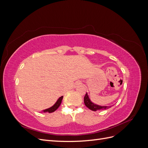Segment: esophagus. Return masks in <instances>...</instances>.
I'll return each mask as SVG.
<instances>
[{"label": "esophagus", "mask_w": 148, "mask_h": 148, "mask_svg": "<svg viewBox=\"0 0 148 148\" xmlns=\"http://www.w3.org/2000/svg\"><path fill=\"white\" fill-rule=\"evenodd\" d=\"M80 84H82V83H80V82H78L77 84H75V86L76 87H77V86H79V85H80Z\"/></svg>", "instance_id": "obj_1"}]
</instances>
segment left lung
I'll list each match as a JSON object with an SVG mask.
<instances>
[{"label": "left lung", "mask_w": 148, "mask_h": 148, "mask_svg": "<svg viewBox=\"0 0 148 148\" xmlns=\"http://www.w3.org/2000/svg\"><path fill=\"white\" fill-rule=\"evenodd\" d=\"M84 104L88 108H89L90 110L92 111H96L98 110H105L107 109H109L111 106H101L95 104V103L91 102V101L89 99V97L88 95V93H86V95H85L84 97Z\"/></svg>", "instance_id": "1"}]
</instances>
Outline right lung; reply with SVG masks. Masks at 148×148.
Segmentation results:
<instances>
[{
  "instance_id": "right-lung-1",
  "label": "right lung",
  "mask_w": 148,
  "mask_h": 148,
  "mask_svg": "<svg viewBox=\"0 0 148 148\" xmlns=\"http://www.w3.org/2000/svg\"><path fill=\"white\" fill-rule=\"evenodd\" d=\"M62 99H63V96H61L59 98V99H58V100L55 103L54 105L52 106L51 107H50V108H48L47 109L42 110V112H49V113L53 112L56 111L58 108H59V107L61 104Z\"/></svg>"
}]
</instances>
